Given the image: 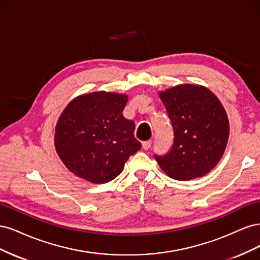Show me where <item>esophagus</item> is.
Returning a JSON list of instances; mask_svg holds the SVG:
<instances>
[{
    "instance_id": "esophagus-1",
    "label": "esophagus",
    "mask_w": 260,
    "mask_h": 260,
    "mask_svg": "<svg viewBox=\"0 0 260 260\" xmlns=\"http://www.w3.org/2000/svg\"><path fill=\"white\" fill-rule=\"evenodd\" d=\"M151 146H152V141H151V140H149V141H145V142L142 143V147H143L144 149H149V148H151Z\"/></svg>"
}]
</instances>
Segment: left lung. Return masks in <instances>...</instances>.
I'll return each mask as SVG.
<instances>
[{"instance_id":"8db88e82","label":"left lung","mask_w":260,"mask_h":260,"mask_svg":"<svg viewBox=\"0 0 260 260\" xmlns=\"http://www.w3.org/2000/svg\"><path fill=\"white\" fill-rule=\"evenodd\" d=\"M174 129V144L155 159L167 176L187 181L205 176L221 158L229 120L214 93L198 84H179L160 92Z\"/></svg>"}]
</instances>
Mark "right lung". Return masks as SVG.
<instances>
[{
  "label": "right lung",
  "mask_w": 260,
  "mask_h": 260,
  "mask_svg": "<svg viewBox=\"0 0 260 260\" xmlns=\"http://www.w3.org/2000/svg\"><path fill=\"white\" fill-rule=\"evenodd\" d=\"M124 94L86 93L73 100L55 129V148L74 175L91 183H106L123 170L124 162L141 148L135 122L122 115Z\"/></svg>",
  "instance_id": "obj_1"
}]
</instances>
